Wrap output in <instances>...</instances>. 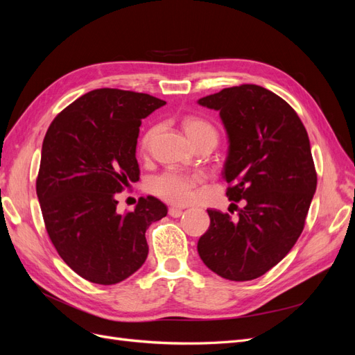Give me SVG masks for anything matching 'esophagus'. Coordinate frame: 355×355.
I'll return each instance as SVG.
<instances>
[{
    "instance_id": "esophagus-1",
    "label": "esophagus",
    "mask_w": 355,
    "mask_h": 355,
    "mask_svg": "<svg viewBox=\"0 0 355 355\" xmlns=\"http://www.w3.org/2000/svg\"><path fill=\"white\" fill-rule=\"evenodd\" d=\"M182 213H184V211H182V209H178V207H170L168 209V214L171 218H180Z\"/></svg>"
}]
</instances>
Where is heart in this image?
Segmentation results:
<instances>
[{
	"mask_svg": "<svg viewBox=\"0 0 355 355\" xmlns=\"http://www.w3.org/2000/svg\"><path fill=\"white\" fill-rule=\"evenodd\" d=\"M184 130L191 137V141L197 146L204 142H218V130L213 124L202 120L200 116H187L184 123ZM157 135V127L149 128L144 135L139 144V149L142 154L149 151L154 137ZM202 178L200 175H191L185 171L168 168L161 171L159 175L149 179L148 189L151 194L161 198L163 201L173 204V206H185L196 197L197 187L201 184Z\"/></svg>",
	"mask_w": 355,
	"mask_h": 355,
	"instance_id": "b5f03b06",
	"label": "heart"
}]
</instances>
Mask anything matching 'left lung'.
<instances>
[{
	"label": "left lung",
	"mask_w": 355,
	"mask_h": 355,
	"mask_svg": "<svg viewBox=\"0 0 355 355\" xmlns=\"http://www.w3.org/2000/svg\"><path fill=\"white\" fill-rule=\"evenodd\" d=\"M198 103L219 111L230 137L227 196L244 204L237 220L207 210L210 227L198 240V254L227 280H254L280 262L304 231L317 188L308 133L292 106L256 84L223 89Z\"/></svg>",
	"instance_id": "obj_1"
}]
</instances>
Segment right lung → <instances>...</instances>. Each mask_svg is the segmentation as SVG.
I'll use <instances>...</instances> for the list:
<instances>
[{
  "label": "right lung",
  "mask_w": 355,
  "mask_h": 355,
  "mask_svg": "<svg viewBox=\"0 0 355 355\" xmlns=\"http://www.w3.org/2000/svg\"><path fill=\"white\" fill-rule=\"evenodd\" d=\"M163 105L146 93L98 89L67 106L49 127L37 196L53 245L84 280L116 284L146 261L145 232L167 207L148 196L120 213L116 194L139 180V127Z\"/></svg>",
  "instance_id": "obj_1"
}]
</instances>
